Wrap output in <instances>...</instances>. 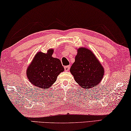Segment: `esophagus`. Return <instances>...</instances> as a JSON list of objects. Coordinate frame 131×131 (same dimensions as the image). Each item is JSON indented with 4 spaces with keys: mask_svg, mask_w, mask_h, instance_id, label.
Segmentation results:
<instances>
[{
    "mask_svg": "<svg viewBox=\"0 0 131 131\" xmlns=\"http://www.w3.org/2000/svg\"><path fill=\"white\" fill-rule=\"evenodd\" d=\"M70 68V66H66V67H64V70H65V71H69Z\"/></svg>",
    "mask_w": 131,
    "mask_h": 131,
    "instance_id": "34e87169",
    "label": "esophagus"
}]
</instances>
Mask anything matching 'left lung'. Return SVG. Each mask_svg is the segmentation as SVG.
Returning <instances> with one entry per match:
<instances>
[{"label": "left lung", "mask_w": 131, "mask_h": 131, "mask_svg": "<svg viewBox=\"0 0 131 131\" xmlns=\"http://www.w3.org/2000/svg\"><path fill=\"white\" fill-rule=\"evenodd\" d=\"M70 72L80 86L88 89L101 82L104 70L91 50L81 47L77 49V54L70 68Z\"/></svg>", "instance_id": "obj_1"}]
</instances>
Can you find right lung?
<instances>
[{
    "label": "right lung",
    "instance_id": "obj_1",
    "mask_svg": "<svg viewBox=\"0 0 131 131\" xmlns=\"http://www.w3.org/2000/svg\"><path fill=\"white\" fill-rule=\"evenodd\" d=\"M53 51L50 49L46 53L38 52L27 69L29 82L40 89H49L64 71L60 60L52 57Z\"/></svg>",
    "mask_w": 131,
    "mask_h": 131
}]
</instances>
